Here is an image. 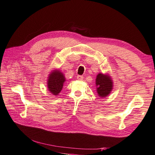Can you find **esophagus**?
Instances as JSON below:
<instances>
[{"label":"esophagus","mask_w":155,"mask_h":155,"mask_svg":"<svg viewBox=\"0 0 155 155\" xmlns=\"http://www.w3.org/2000/svg\"><path fill=\"white\" fill-rule=\"evenodd\" d=\"M77 78L78 80H79V81H82L83 79V76H81V75H78L77 77Z\"/></svg>","instance_id":"obj_1"}]
</instances>
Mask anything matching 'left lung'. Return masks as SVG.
<instances>
[{"mask_svg": "<svg viewBox=\"0 0 155 155\" xmlns=\"http://www.w3.org/2000/svg\"><path fill=\"white\" fill-rule=\"evenodd\" d=\"M97 92L98 95L104 98L110 95L113 89V81L109 74L99 73L96 78Z\"/></svg>", "mask_w": 155, "mask_h": 155, "instance_id": "left-lung-1", "label": "left lung"}]
</instances>
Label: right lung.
<instances>
[{
  "mask_svg": "<svg viewBox=\"0 0 155 155\" xmlns=\"http://www.w3.org/2000/svg\"><path fill=\"white\" fill-rule=\"evenodd\" d=\"M66 78L62 72L54 70L49 74L48 79V88L49 91L54 95H58L62 89Z\"/></svg>",
  "mask_w": 155,
  "mask_h": 155,
  "instance_id": "right-lung-1",
  "label": "right lung"
}]
</instances>
